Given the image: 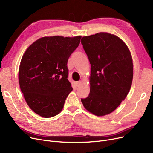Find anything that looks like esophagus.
<instances>
[{
  "label": "esophagus",
  "mask_w": 153,
  "mask_h": 153,
  "mask_svg": "<svg viewBox=\"0 0 153 153\" xmlns=\"http://www.w3.org/2000/svg\"><path fill=\"white\" fill-rule=\"evenodd\" d=\"M81 81H77V82H76V86H79V85L81 84Z\"/></svg>",
  "instance_id": "esophagus-1"
}]
</instances>
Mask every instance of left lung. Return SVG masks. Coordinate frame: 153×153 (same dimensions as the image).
<instances>
[{"label": "left lung", "instance_id": "obj_1", "mask_svg": "<svg viewBox=\"0 0 153 153\" xmlns=\"http://www.w3.org/2000/svg\"><path fill=\"white\" fill-rule=\"evenodd\" d=\"M81 41L91 64L90 91L81 102L93 114H109L125 100L130 90L131 53L121 39L105 32L83 37Z\"/></svg>", "mask_w": 153, "mask_h": 153}]
</instances>
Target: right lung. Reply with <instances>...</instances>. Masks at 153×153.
Returning a JSON list of instances; mask_svg holds the SVG:
<instances>
[{"mask_svg": "<svg viewBox=\"0 0 153 153\" xmlns=\"http://www.w3.org/2000/svg\"><path fill=\"white\" fill-rule=\"evenodd\" d=\"M81 38L44 37L25 52L19 68V86L28 105L38 115L51 117L62 110L73 90L67 62Z\"/></svg>", "mask_w": 153, "mask_h": 153, "instance_id": "1", "label": "right lung"}]
</instances>
